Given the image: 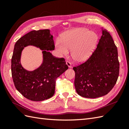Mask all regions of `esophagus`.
Listing matches in <instances>:
<instances>
[{
	"mask_svg": "<svg viewBox=\"0 0 129 129\" xmlns=\"http://www.w3.org/2000/svg\"><path fill=\"white\" fill-rule=\"evenodd\" d=\"M66 64H67V65L68 66V67H69V68H72V63H71L70 61H67Z\"/></svg>",
	"mask_w": 129,
	"mask_h": 129,
	"instance_id": "1",
	"label": "esophagus"
}]
</instances>
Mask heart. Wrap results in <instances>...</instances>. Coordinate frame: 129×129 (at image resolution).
<instances>
[{"label": "heart", "instance_id": "1", "mask_svg": "<svg viewBox=\"0 0 129 129\" xmlns=\"http://www.w3.org/2000/svg\"><path fill=\"white\" fill-rule=\"evenodd\" d=\"M98 40L96 34L86 28H79L67 33L62 42L57 40L55 47L59 53L67 55L72 49V56L76 61L85 60L91 54Z\"/></svg>", "mask_w": 129, "mask_h": 129}]
</instances>
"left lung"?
I'll return each instance as SVG.
<instances>
[{"label": "left lung", "mask_w": 129, "mask_h": 129, "mask_svg": "<svg viewBox=\"0 0 129 129\" xmlns=\"http://www.w3.org/2000/svg\"><path fill=\"white\" fill-rule=\"evenodd\" d=\"M119 68L117 47L110 33L105 29L89 58L73 68L76 92L86 98L106 95L116 83Z\"/></svg>", "instance_id": "left-lung-1"}]
</instances>
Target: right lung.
<instances>
[{"mask_svg":"<svg viewBox=\"0 0 129 129\" xmlns=\"http://www.w3.org/2000/svg\"><path fill=\"white\" fill-rule=\"evenodd\" d=\"M53 35L49 29L33 30L16 42L12 58V75L18 91L29 100L43 101L53 96L56 79L68 69L65 59L54 56L48 50L55 49ZM31 45L43 50V62L37 70L28 72L20 64L24 47Z\"/></svg>","mask_w":129,"mask_h":129,"instance_id":"add662e5","label":"right lung"}]
</instances>
